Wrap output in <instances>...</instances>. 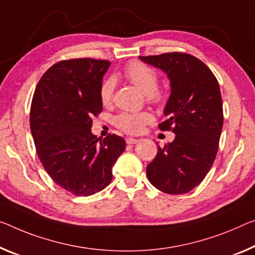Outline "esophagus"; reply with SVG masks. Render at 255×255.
<instances>
[{"label":"esophagus","instance_id":"obj_1","mask_svg":"<svg viewBox=\"0 0 255 255\" xmlns=\"http://www.w3.org/2000/svg\"><path fill=\"white\" fill-rule=\"evenodd\" d=\"M125 141H127L128 144H134L138 142V139H134V138H127L125 139Z\"/></svg>","mask_w":255,"mask_h":255}]
</instances>
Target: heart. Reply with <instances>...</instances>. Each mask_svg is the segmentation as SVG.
<instances>
[{
    "instance_id": "b5f03b06",
    "label": "heart",
    "mask_w": 255,
    "mask_h": 255,
    "mask_svg": "<svg viewBox=\"0 0 255 255\" xmlns=\"http://www.w3.org/2000/svg\"><path fill=\"white\" fill-rule=\"evenodd\" d=\"M124 76L140 89L148 101L152 104H162L164 100L163 93L158 88V75L148 66L141 62L132 61L125 66ZM115 90V80L107 77L103 81L99 89V97L104 105H109L113 100ZM154 117L148 112L140 113H121L114 119V123L120 130L131 134H136L142 131L144 125L151 123Z\"/></svg>"
}]
</instances>
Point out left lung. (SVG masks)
Returning <instances> with one entry per match:
<instances>
[{"mask_svg":"<svg viewBox=\"0 0 255 255\" xmlns=\"http://www.w3.org/2000/svg\"><path fill=\"white\" fill-rule=\"evenodd\" d=\"M139 58L162 69L170 80L171 95L164 109L167 120L158 128L175 134L172 142L157 147V155L147 166L148 180L163 193H189L204 180L218 152L223 125L219 82L204 62L191 54Z\"/></svg>","mask_w":255,"mask_h":255,"instance_id":"1","label":"left lung"}]
</instances>
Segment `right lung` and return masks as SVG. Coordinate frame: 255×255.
Wrapping results in <instances>:
<instances>
[{
	"label": "right lung",
	"mask_w": 255,
	"mask_h": 255,
	"mask_svg": "<svg viewBox=\"0 0 255 255\" xmlns=\"http://www.w3.org/2000/svg\"><path fill=\"white\" fill-rule=\"evenodd\" d=\"M108 60H62L41 77L30 106V131L44 170L62 189L76 196L103 190L125 149V140L108 134L97 141L92 116L103 111L99 89Z\"/></svg>",
	"instance_id": "right-lung-1"
}]
</instances>
